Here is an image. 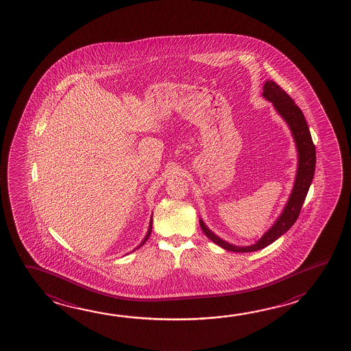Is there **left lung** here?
I'll return each mask as SVG.
<instances>
[{
    "label": "left lung",
    "instance_id": "obj_1",
    "mask_svg": "<svg viewBox=\"0 0 351 351\" xmlns=\"http://www.w3.org/2000/svg\"><path fill=\"white\" fill-rule=\"evenodd\" d=\"M262 95L265 96L268 101L274 104L278 114L287 121L289 128L292 130L294 141L298 148V157H300L298 172H297L293 191L285 210L280 214V217L274 226L268 230L255 245L246 246V247L230 245L221 240L220 237H217L215 234H213L200 220V228L213 243H217L223 249L234 251V252H252V251L263 249L276 241L285 232H287L300 217V209L306 200V194L309 191V186L312 184L313 177L315 172V146L313 143L311 131L302 110L295 105L293 99L288 95L278 84L274 83L272 80L266 82Z\"/></svg>",
    "mask_w": 351,
    "mask_h": 351
}]
</instances>
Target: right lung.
I'll return each mask as SVG.
<instances>
[{
    "label": "right lung",
    "mask_w": 351,
    "mask_h": 351,
    "mask_svg": "<svg viewBox=\"0 0 351 351\" xmlns=\"http://www.w3.org/2000/svg\"><path fill=\"white\" fill-rule=\"evenodd\" d=\"M151 231H152V219H151V223H149V229H148V232H147L146 237H145V240L141 243V245L138 246V247H141V246H143V245H145V243H146L147 240H148V237H149V235H151ZM138 247H136V249H138Z\"/></svg>",
    "instance_id": "obj_1"
}]
</instances>
